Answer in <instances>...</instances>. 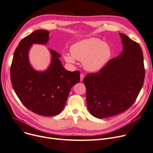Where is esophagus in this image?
<instances>
[{"label": "esophagus", "instance_id": "obj_1", "mask_svg": "<svg viewBox=\"0 0 153 153\" xmlns=\"http://www.w3.org/2000/svg\"><path fill=\"white\" fill-rule=\"evenodd\" d=\"M84 78V74L83 73H81L80 75V81H82Z\"/></svg>", "mask_w": 153, "mask_h": 153}]
</instances>
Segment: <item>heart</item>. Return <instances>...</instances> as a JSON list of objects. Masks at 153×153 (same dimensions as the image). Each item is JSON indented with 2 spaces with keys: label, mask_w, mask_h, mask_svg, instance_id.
I'll list each match as a JSON object with an SVG mask.
<instances>
[{
  "label": "heart",
  "mask_w": 153,
  "mask_h": 153,
  "mask_svg": "<svg viewBox=\"0 0 153 153\" xmlns=\"http://www.w3.org/2000/svg\"><path fill=\"white\" fill-rule=\"evenodd\" d=\"M71 53H65L66 62L74 64L76 59L83 62V66L88 71L95 72L102 68L108 62L111 51L109 46L99 39H85L74 44L70 48Z\"/></svg>",
  "instance_id": "obj_1"
}]
</instances>
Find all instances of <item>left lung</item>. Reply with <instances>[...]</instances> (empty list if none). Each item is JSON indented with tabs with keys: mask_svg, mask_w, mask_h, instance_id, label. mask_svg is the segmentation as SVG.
Masks as SVG:
<instances>
[{
	"mask_svg": "<svg viewBox=\"0 0 153 153\" xmlns=\"http://www.w3.org/2000/svg\"><path fill=\"white\" fill-rule=\"evenodd\" d=\"M121 53L110 59L99 72L84 78L86 101L91 114L99 119L123 113L135 101L143 85L145 69L140 45L119 33Z\"/></svg>",
	"mask_w": 153,
	"mask_h": 153,
	"instance_id": "left-lung-1",
	"label": "left lung"
}]
</instances>
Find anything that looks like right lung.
<instances>
[{
  "mask_svg": "<svg viewBox=\"0 0 153 153\" xmlns=\"http://www.w3.org/2000/svg\"><path fill=\"white\" fill-rule=\"evenodd\" d=\"M49 32L37 30L23 38L16 47L10 68V79L17 97L30 111L44 116H53L63 109L69 91L80 81V72L67 71L61 55L50 49L52 62L45 71L30 65L29 50L33 44H46Z\"/></svg>",
  "mask_w": 153,
  "mask_h": 153,
  "instance_id": "add662e5",
  "label": "right lung"
}]
</instances>
